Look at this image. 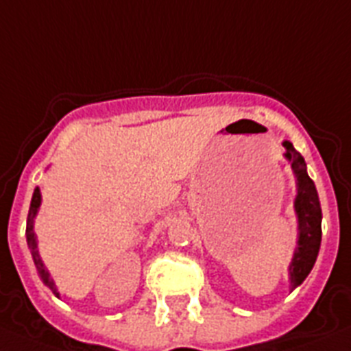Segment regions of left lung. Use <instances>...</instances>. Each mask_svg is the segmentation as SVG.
Listing matches in <instances>:
<instances>
[{"label": "left lung", "mask_w": 351, "mask_h": 351, "mask_svg": "<svg viewBox=\"0 0 351 351\" xmlns=\"http://www.w3.org/2000/svg\"><path fill=\"white\" fill-rule=\"evenodd\" d=\"M286 158H289L295 175H297V199L295 210L298 215V247L295 251L293 261L289 265L291 289L302 285L304 279L315 267L322 243V206L316 193L315 182L306 171V160L289 141H285Z\"/></svg>", "instance_id": "left-lung-1"}]
</instances>
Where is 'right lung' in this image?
<instances>
[{
  "label": "right lung",
  "mask_w": 351,
  "mask_h": 351,
  "mask_svg": "<svg viewBox=\"0 0 351 351\" xmlns=\"http://www.w3.org/2000/svg\"><path fill=\"white\" fill-rule=\"evenodd\" d=\"M38 206H40V191L38 189H35V193H33V197H32V205H29V212H28V224H26V242H28V247H29V252H32L33 256V261H35V267H36V272H38V276H40L42 281L45 282V286H47L51 291H53L54 295H60L58 293L56 286H54L53 279L49 277V272L45 270L44 263H42L40 256H38V251H36V239H35V233H33V219H35L36 212H38Z\"/></svg>",
  "instance_id": "add662e5"
}]
</instances>
